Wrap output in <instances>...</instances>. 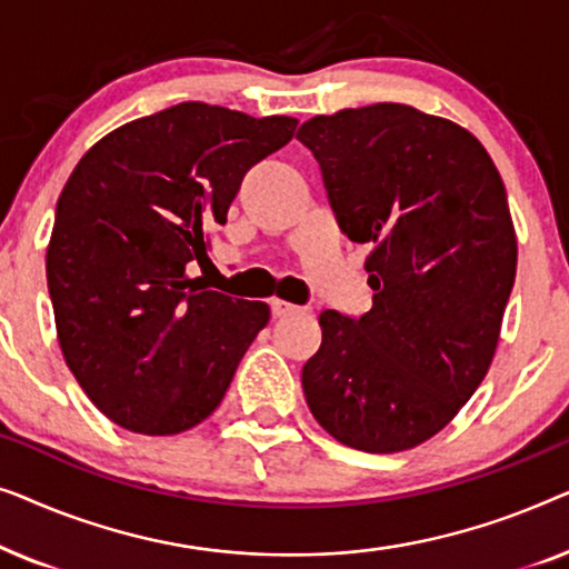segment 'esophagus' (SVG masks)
<instances>
[{
	"label": "esophagus",
	"instance_id": "obj_1",
	"mask_svg": "<svg viewBox=\"0 0 569 569\" xmlns=\"http://www.w3.org/2000/svg\"><path fill=\"white\" fill-rule=\"evenodd\" d=\"M298 306H292V302H287V300H282V298H274L271 300V316L274 318H284V316H292V313H298Z\"/></svg>",
	"mask_w": 569,
	"mask_h": 569
}]
</instances>
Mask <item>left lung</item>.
Listing matches in <instances>:
<instances>
[{
	"label": "left lung",
	"instance_id": "obj_1",
	"mask_svg": "<svg viewBox=\"0 0 569 569\" xmlns=\"http://www.w3.org/2000/svg\"><path fill=\"white\" fill-rule=\"evenodd\" d=\"M339 228L368 243L362 318L323 310L302 391L331 438L399 453L438 435L485 380L516 282L508 193L485 144L403 103L345 108L298 131Z\"/></svg>",
	"mask_w": 569,
	"mask_h": 569
}]
</instances>
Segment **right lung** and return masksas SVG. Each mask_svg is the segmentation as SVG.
I'll list each match as a JSON object with an SVG mask.
<instances>
[{
  "mask_svg": "<svg viewBox=\"0 0 569 569\" xmlns=\"http://www.w3.org/2000/svg\"><path fill=\"white\" fill-rule=\"evenodd\" d=\"M295 127L292 116L178 103L113 129L64 183L46 248L59 347L123 430L204 422L269 323L267 302L207 290L186 267L209 261L243 176Z\"/></svg>",
  "mask_w": 569,
  "mask_h": 569,
  "instance_id": "add662e5",
  "label": "right lung"
}]
</instances>
